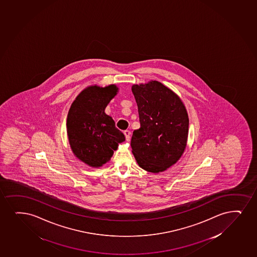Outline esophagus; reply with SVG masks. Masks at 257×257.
<instances>
[{
    "instance_id": "34e87169",
    "label": "esophagus",
    "mask_w": 257,
    "mask_h": 257,
    "mask_svg": "<svg viewBox=\"0 0 257 257\" xmlns=\"http://www.w3.org/2000/svg\"><path fill=\"white\" fill-rule=\"evenodd\" d=\"M124 136H125V139H126L127 141H129L131 139V132L130 131H124Z\"/></svg>"
}]
</instances>
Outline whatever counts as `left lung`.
Masks as SVG:
<instances>
[{
  "label": "left lung",
  "mask_w": 257,
  "mask_h": 257,
  "mask_svg": "<svg viewBox=\"0 0 257 257\" xmlns=\"http://www.w3.org/2000/svg\"><path fill=\"white\" fill-rule=\"evenodd\" d=\"M132 90L140 121L131 141L133 155L146 171L163 172L184 152L189 125L187 110L177 94L157 81L133 85Z\"/></svg>",
  "instance_id": "left-lung-1"
}]
</instances>
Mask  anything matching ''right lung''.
I'll list each match as a JSON object with an SVG mask.
<instances>
[{
  "mask_svg": "<svg viewBox=\"0 0 257 257\" xmlns=\"http://www.w3.org/2000/svg\"><path fill=\"white\" fill-rule=\"evenodd\" d=\"M114 84L105 88L89 86L73 101L67 116V133L73 153L93 168L107 163L124 142V136L105 113L107 104L117 94Z\"/></svg>",
  "mask_w": 257,
  "mask_h": 257,
  "instance_id": "add662e5",
  "label": "right lung"
}]
</instances>
